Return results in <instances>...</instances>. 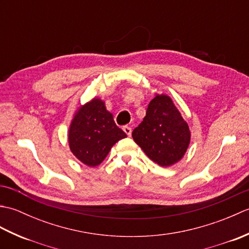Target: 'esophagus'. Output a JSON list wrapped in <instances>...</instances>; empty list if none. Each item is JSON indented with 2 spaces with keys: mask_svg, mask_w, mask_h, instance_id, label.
Returning <instances> with one entry per match:
<instances>
[{
  "mask_svg": "<svg viewBox=\"0 0 249 249\" xmlns=\"http://www.w3.org/2000/svg\"><path fill=\"white\" fill-rule=\"evenodd\" d=\"M123 130L125 131V134H126V135L130 137V135H131V128L129 127V126H124V127H123Z\"/></svg>",
  "mask_w": 249,
  "mask_h": 249,
  "instance_id": "1",
  "label": "esophagus"
}]
</instances>
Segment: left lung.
<instances>
[{"mask_svg": "<svg viewBox=\"0 0 249 249\" xmlns=\"http://www.w3.org/2000/svg\"><path fill=\"white\" fill-rule=\"evenodd\" d=\"M133 138L150 160L169 167L186 153L190 131L172 99L165 94H156L147 106L143 121L134 129Z\"/></svg>", "mask_w": 249, "mask_h": 249, "instance_id": "obj_1", "label": "left lung"}]
</instances>
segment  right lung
Listing matches in <instances>:
<instances>
[{
  "instance_id": "add662e5",
  "label": "right lung",
  "mask_w": 249,
  "mask_h": 249,
  "mask_svg": "<svg viewBox=\"0 0 249 249\" xmlns=\"http://www.w3.org/2000/svg\"><path fill=\"white\" fill-rule=\"evenodd\" d=\"M127 137L114 123L113 115L99 98L79 108L68 130L71 153L89 167H96L109 154L116 142Z\"/></svg>"
}]
</instances>
